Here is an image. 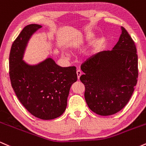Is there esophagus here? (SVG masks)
<instances>
[{"label":"esophagus","mask_w":146,"mask_h":146,"mask_svg":"<svg viewBox=\"0 0 146 146\" xmlns=\"http://www.w3.org/2000/svg\"><path fill=\"white\" fill-rule=\"evenodd\" d=\"M76 73H77V76H78V80H80V76H81L82 74V71H80V70H78V71H76Z\"/></svg>","instance_id":"34e87169"}]
</instances>
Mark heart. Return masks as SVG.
I'll list each match as a JSON object with an SVG mask.
<instances>
[{"instance_id":"b5f03b06","label":"heart","mask_w":146,"mask_h":146,"mask_svg":"<svg viewBox=\"0 0 146 146\" xmlns=\"http://www.w3.org/2000/svg\"><path fill=\"white\" fill-rule=\"evenodd\" d=\"M92 39V36L90 34H86L82 36H80V38H78L77 39H75L71 43V47L74 49L80 48V46H82L83 44H84L85 43L90 42ZM99 47V43L95 42L94 46H93V50L95 51L97 50Z\"/></svg>"}]
</instances>
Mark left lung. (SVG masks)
<instances>
[{"instance_id":"left-lung-1","label":"left lung","mask_w":146,"mask_h":146,"mask_svg":"<svg viewBox=\"0 0 146 146\" xmlns=\"http://www.w3.org/2000/svg\"><path fill=\"white\" fill-rule=\"evenodd\" d=\"M87 105L102 116L120 111L131 98L138 78V56L135 42L121 27L119 41L111 51H104L82 64Z\"/></svg>"}]
</instances>
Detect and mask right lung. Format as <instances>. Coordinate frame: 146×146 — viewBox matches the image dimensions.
<instances>
[{"instance_id": "add662e5", "label": "right lung", "mask_w": 146, "mask_h": 146, "mask_svg": "<svg viewBox=\"0 0 146 146\" xmlns=\"http://www.w3.org/2000/svg\"><path fill=\"white\" fill-rule=\"evenodd\" d=\"M41 27L36 24L27 25L14 41L9 53V78L23 106L33 116L49 120L66 110L70 88L78 78L75 66L61 67L51 58L37 65L23 61L30 37Z\"/></svg>"}]
</instances>
